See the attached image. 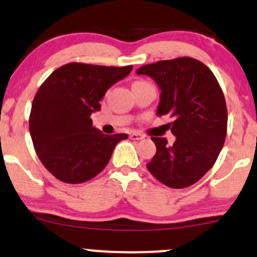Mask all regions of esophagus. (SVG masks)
I'll return each mask as SVG.
<instances>
[{
  "label": "esophagus",
  "instance_id": "34e87169",
  "mask_svg": "<svg viewBox=\"0 0 257 257\" xmlns=\"http://www.w3.org/2000/svg\"><path fill=\"white\" fill-rule=\"evenodd\" d=\"M130 138H131V140H134V141H141V140H143L144 136L141 135V134H137V132H132V134L130 135Z\"/></svg>",
  "mask_w": 257,
  "mask_h": 257
}]
</instances>
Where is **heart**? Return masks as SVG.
<instances>
[{"instance_id":"b5f03b06","label":"heart","mask_w":257,"mask_h":257,"mask_svg":"<svg viewBox=\"0 0 257 257\" xmlns=\"http://www.w3.org/2000/svg\"><path fill=\"white\" fill-rule=\"evenodd\" d=\"M144 83V81H137V83H135V84H143ZM135 84H134V85H135Z\"/></svg>"}]
</instances>
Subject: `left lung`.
<instances>
[{"instance_id":"obj_1","label":"left lung","mask_w":257,"mask_h":257,"mask_svg":"<svg viewBox=\"0 0 257 257\" xmlns=\"http://www.w3.org/2000/svg\"><path fill=\"white\" fill-rule=\"evenodd\" d=\"M137 74L155 80L160 93L156 114L170 115L173 146L152 137L156 154L148 171L168 188H188L215 164L225 143L227 109L213 72L192 57H178L142 66Z\"/></svg>"}]
</instances>
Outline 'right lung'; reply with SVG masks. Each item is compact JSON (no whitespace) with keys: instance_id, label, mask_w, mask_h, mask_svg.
<instances>
[{"instance_id":"1","label":"right lung","mask_w":257,"mask_h":257,"mask_svg":"<svg viewBox=\"0 0 257 257\" xmlns=\"http://www.w3.org/2000/svg\"><path fill=\"white\" fill-rule=\"evenodd\" d=\"M132 66L107 67L72 62L54 71L36 93L30 135L39 160L56 179L80 184L109 162L126 134L104 135L92 126L107 90L127 77Z\"/></svg>"}]
</instances>
